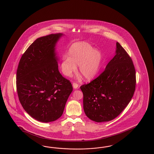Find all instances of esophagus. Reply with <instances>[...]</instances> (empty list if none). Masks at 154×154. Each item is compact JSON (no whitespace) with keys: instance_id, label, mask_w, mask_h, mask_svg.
<instances>
[{"instance_id":"34e87169","label":"esophagus","mask_w":154,"mask_h":154,"mask_svg":"<svg viewBox=\"0 0 154 154\" xmlns=\"http://www.w3.org/2000/svg\"><path fill=\"white\" fill-rule=\"evenodd\" d=\"M72 85H73V88H74L75 89H77L79 88V85L77 83H73Z\"/></svg>"}]
</instances>
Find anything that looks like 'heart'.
Returning <instances> with one entry per match:
<instances>
[{"label":"heart","mask_w":154,"mask_h":154,"mask_svg":"<svg viewBox=\"0 0 154 154\" xmlns=\"http://www.w3.org/2000/svg\"><path fill=\"white\" fill-rule=\"evenodd\" d=\"M103 55L99 50L86 42H79L71 46L68 57L64 55L61 63L64 75L70 77L77 71L79 66V73L87 80L94 79L98 73L102 62Z\"/></svg>","instance_id":"obj_1"}]
</instances>
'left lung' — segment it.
I'll use <instances>...</instances> for the list:
<instances>
[{
  "label": "left lung",
  "instance_id": "1",
  "mask_svg": "<svg viewBox=\"0 0 154 154\" xmlns=\"http://www.w3.org/2000/svg\"><path fill=\"white\" fill-rule=\"evenodd\" d=\"M116 46V55L104 72L80 87L85 114L96 122H108L118 116L135 91L136 71L132 60L119 42Z\"/></svg>",
  "mask_w": 154,
  "mask_h": 154
}]
</instances>
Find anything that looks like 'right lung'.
Wrapping results in <instances>:
<instances>
[{
    "label": "right lung",
    "instance_id": "add662e5",
    "mask_svg": "<svg viewBox=\"0 0 154 154\" xmlns=\"http://www.w3.org/2000/svg\"><path fill=\"white\" fill-rule=\"evenodd\" d=\"M63 36L55 33L37 38L22 55L17 68L19 100L25 111L41 122L62 116L73 90L70 81L58 70L55 47Z\"/></svg>",
    "mask_w": 154,
    "mask_h": 154
}]
</instances>
